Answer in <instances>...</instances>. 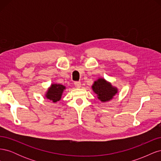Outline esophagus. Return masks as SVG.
I'll return each mask as SVG.
<instances>
[{"label": "esophagus", "mask_w": 161, "mask_h": 161, "mask_svg": "<svg viewBox=\"0 0 161 161\" xmlns=\"http://www.w3.org/2000/svg\"><path fill=\"white\" fill-rule=\"evenodd\" d=\"M75 86L76 87V88H80V85H81L80 82H79V81H76V82H75Z\"/></svg>", "instance_id": "esophagus-1"}]
</instances>
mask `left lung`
<instances>
[{
    "mask_svg": "<svg viewBox=\"0 0 161 161\" xmlns=\"http://www.w3.org/2000/svg\"><path fill=\"white\" fill-rule=\"evenodd\" d=\"M92 88L97 95L98 99L103 102L111 99L117 93V89L112 86L110 83L107 82L103 79H99L95 81L92 86Z\"/></svg>",
    "mask_w": 161,
    "mask_h": 161,
    "instance_id": "obj_1",
    "label": "left lung"
}]
</instances>
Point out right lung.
<instances>
[{
    "label": "right lung",
    "instance_id": "add662e5",
    "mask_svg": "<svg viewBox=\"0 0 161 161\" xmlns=\"http://www.w3.org/2000/svg\"><path fill=\"white\" fill-rule=\"evenodd\" d=\"M65 89V86L62 85L53 84L50 87L46 94V97L48 99L53 102H57L61 98L63 91Z\"/></svg>",
    "mask_w": 161,
    "mask_h": 161
}]
</instances>
